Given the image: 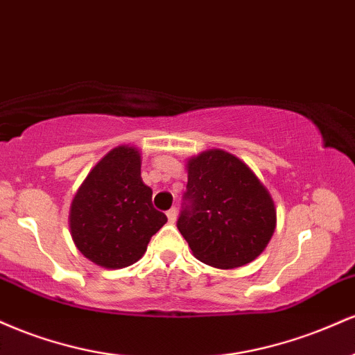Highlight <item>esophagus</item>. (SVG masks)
I'll return each mask as SVG.
<instances>
[{"label":"esophagus","instance_id":"1","mask_svg":"<svg viewBox=\"0 0 355 355\" xmlns=\"http://www.w3.org/2000/svg\"><path fill=\"white\" fill-rule=\"evenodd\" d=\"M166 217H168L170 223H175V220H177V209H170L166 211Z\"/></svg>","mask_w":355,"mask_h":355}]
</instances>
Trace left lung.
I'll list each match as a JSON object with an SVG mask.
<instances>
[{"instance_id":"obj_1","label":"left lung","mask_w":355,"mask_h":355,"mask_svg":"<svg viewBox=\"0 0 355 355\" xmlns=\"http://www.w3.org/2000/svg\"><path fill=\"white\" fill-rule=\"evenodd\" d=\"M189 183L177 227L207 266L250 263L274 235L277 211L263 183L240 158L211 148L187 164Z\"/></svg>"}]
</instances>
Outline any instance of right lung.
<instances>
[{
	"instance_id": "obj_1",
	"label": "right lung",
	"mask_w": 355,
	"mask_h": 355,
	"mask_svg": "<svg viewBox=\"0 0 355 355\" xmlns=\"http://www.w3.org/2000/svg\"><path fill=\"white\" fill-rule=\"evenodd\" d=\"M135 146L108 152L81 183L70 207V232L78 250L96 266L123 268L140 260L166 215L152 205Z\"/></svg>"
}]
</instances>
